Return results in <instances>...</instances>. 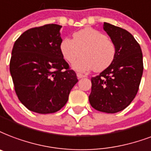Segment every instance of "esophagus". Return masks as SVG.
Wrapping results in <instances>:
<instances>
[{
	"label": "esophagus",
	"mask_w": 151,
	"mask_h": 151,
	"mask_svg": "<svg viewBox=\"0 0 151 151\" xmlns=\"http://www.w3.org/2000/svg\"><path fill=\"white\" fill-rule=\"evenodd\" d=\"M77 77H78V78H79V79H81V78H86V76L83 75V74H81V73H77Z\"/></svg>",
	"instance_id": "obj_1"
}]
</instances>
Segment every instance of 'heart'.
<instances>
[{
  "mask_svg": "<svg viewBox=\"0 0 151 151\" xmlns=\"http://www.w3.org/2000/svg\"><path fill=\"white\" fill-rule=\"evenodd\" d=\"M59 50L64 60L73 64L79 72L94 70L101 72L111 65L116 57V46L105 35L93 27H86L73 35V40L63 38L59 44Z\"/></svg>",
  "mask_w": 151,
  "mask_h": 151,
  "instance_id": "obj_1",
  "label": "heart"
}]
</instances>
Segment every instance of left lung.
<instances>
[{
    "label": "left lung",
    "instance_id": "8db88e82",
    "mask_svg": "<svg viewBox=\"0 0 151 151\" xmlns=\"http://www.w3.org/2000/svg\"><path fill=\"white\" fill-rule=\"evenodd\" d=\"M103 28L115 43L116 53L111 65L91 79L88 101L97 111L116 113L126 109L136 96L143 71L142 53L125 29L105 22Z\"/></svg>",
    "mask_w": 151,
    "mask_h": 151
}]
</instances>
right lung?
Segmentation results:
<instances>
[{"label":"right lung","instance_id":"add662e5","mask_svg":"<svg viewBox=\"0 0 151 151\" xmlns=\"http://www.w3.org/2000/svg\"><path fill=\"white\" fill-rule=\"evenodd\" d=\"M58 24H46L24 32L15 42L10 73L18 98L30 111L54 113L65 105L78 81L59 50Z\"/></svg>","mask_w":151,"mask_h":151}]
</instances>
